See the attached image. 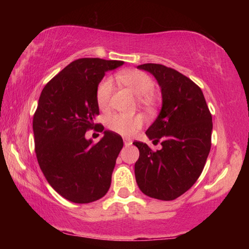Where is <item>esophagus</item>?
<instances>
[{"instance_id": "esophagus-1", "label": "esophagus", "mask_w": 249, "mask_h": 249, "mask_svg": "<svg viewBox=\"0 0 249 249\" xmlns=\"http://www.w3.org/2000/svg\"><path fill=\"white\" fill-rule=\"evenodd\" d=\"M123 141H124V145L125 146H128V145L132 144V140H130V138H128V137H125Z\"/></svg>"}]
</instances>
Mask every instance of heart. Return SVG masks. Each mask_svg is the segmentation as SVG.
<instances>
[{
    "label": "heart",
    "mask_w": 249,
    "mask_h": 249,
    "mask_svg": "<svg viewBox=\"0 0 249 249\" xmlns=\"http://www.w3.org/2000/svg\"><path fill=\"white\" fill-rule=\"evenodd\" d=\"M119 78L128 89L137 96H145L142 101L149 103L150 100L147 95L153 93L155 84L153 79L148 74L140 70L124 71L119 74ZM113 92V80L109 77H105L98 84L95 92L96 103L101 109H107L111 102V95ZM144 124V119L141 115H126L122 113H116L107 117V126L113 133L121 136H132Z\"/></svg>",
    "instance_id": "1"
}]
</instances>
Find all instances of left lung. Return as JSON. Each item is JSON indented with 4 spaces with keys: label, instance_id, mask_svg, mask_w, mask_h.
I'll return each instance as SVG.
<instances>
[{
    "label": "left lung",
    "instance_id": "1",
    "mask_svg": "<svg viewBox=\"0 0 249 249\" xmlns=\"http://www.w3.org/2000/svg\"><path fill=\"white\" fill-rule=\"evenodd\" d=\"M157 79L162 107L146 135L162 148L154 151L142 142L135 177L141 191L154 199L175 200L187 192L203 171L211 149L212 115L200 87L169 67L138 66Z\"/></svg>",
    "mask_w": 249,
    "mask_h": 249
}]
</instances>
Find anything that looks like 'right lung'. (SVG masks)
I'll list each match as a JSON object with an SVG mask.
<instances>
[{"label":"right lung","mask_w":249,"mask_h":249,"mask_svg":"<svg viewBox=\"0 0 249 249\" xmlns=\"http://www.w3.org/2000/svg\"><path fill=\"white\" fill-rule=\"evenodd\" d=\"M123 61L81 58L54 75L41 91L34 114L35 153L48 183L74 203H90L107 195L116 158L123 148L119 134L105 130L102 140L86 138L99 115L95 92L108 70Z\"/></svg>","instance_id":"add662e5"}]
</instances>
